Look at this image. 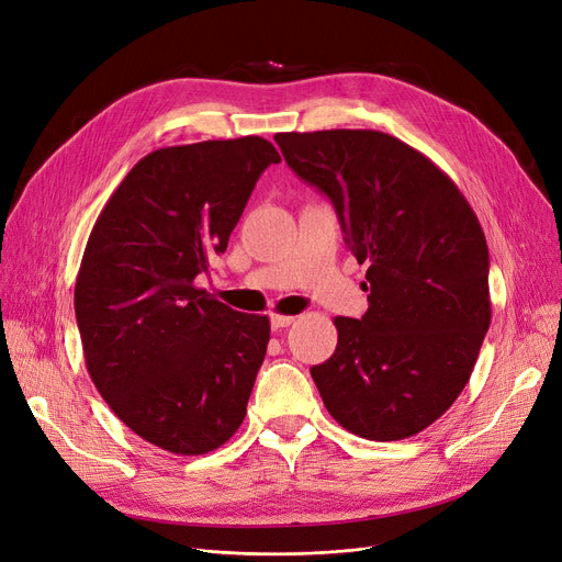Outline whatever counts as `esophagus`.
Returning <instances> with one entry per match:
<instances>
[{
  "label": "esophagus",
  "instance_id": "esophagus-1",
  "mask_svg": "<svg viewBox=\"0 0 562 562\" xmlns=\"http://www.w3.org/2000/svg\"><path fill=\"white\" fill-rule=\"evenodd\" d=\"M293 321H296V316H286V314H271V328H273V330H282V328H289Z\"/></svg>",
  "mask_w": 562,
  "mask_h": 562
}]
</instances>
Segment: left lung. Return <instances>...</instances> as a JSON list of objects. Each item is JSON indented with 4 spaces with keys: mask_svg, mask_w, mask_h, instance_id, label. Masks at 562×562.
Masks as SVG:
<instances>
[{
    "mask_svg": "<svg viewBox=\"0 0 562 562\" xmlns=\"http://www.w3.org/2000/svg\"><path fill=\"white\" fill-rule=\"evenodd\" d=\"M276 143L369 263L367 314L337 316L333 358L310 369L318 394L360 437L417 435L460 396L490 328L483 227L451 177L390 134L286 132Z\"/></svg>",
    "mask_w": 562,
    "mask_h": 562,
    "instance_id": "obj_1",
    "label": "left lung"
}]
</instances>
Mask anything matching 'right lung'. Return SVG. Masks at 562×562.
Here are the masks:
<instances>
[{
	"mask_svg": "<svg viewBox=\"0 0 562 562\" xmlns=\"http://www.w3.org/2000/svg\"><path fill=\"white\" fill-rule=\"evenodd\" d=\"M278 161L259 136L161 147L127 172L88 236L75 284L86 369L115 417L164 451L210 453L246 417L269 318L229 310L193 280Z\"/></svg>",
	"mask_w": 562,
	"mask_h": 562,
	"instance_id": "add662e5",
	"label": "right lung"
}]
</instances>
